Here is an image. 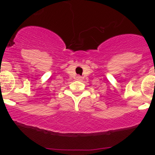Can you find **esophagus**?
I'll list each match as a JSON object with an SVG mask.
<instances>
[{
  "label": "esophagus",
  "instance_id": "obj_1",
  "mask_svg": "<svg viewBox=\"0 0 155 155\" xmlns=\"http://www.w3.org/2000/svg\"><path fill=\"white\" fill-rule=\"evenodd\" d=\"M76 79L81 81V80H82V77H81V76H76Z\"/></svg>",
  "mask_w": 155,
  "mask_h": 155
}]
</instances>
